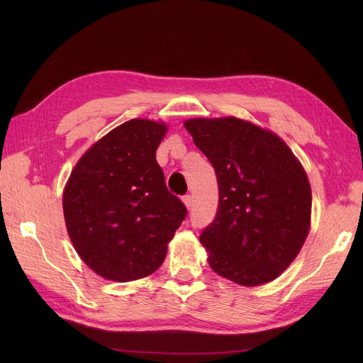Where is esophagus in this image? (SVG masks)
<instances>
[{
  "instance_id": "1",
  "label": "esophagus",
  "mask_w": 363,
  "mask_h": 363,
  "mask_svg": "<svg viewBox=\"0 0 363 363\" xmlns=\"http://www.w3.org/2000/svg\"><path fill=\"white\" fill-rule=\"evenodd\" d=\"M182 200H183V204L186 206V208H188V211H191V207H192V204H194V199H192V195H184Z\"/></svg>"
}]
</instances>
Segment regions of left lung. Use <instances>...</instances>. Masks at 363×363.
Listing matches in <instances>:
<instances>
[{"label":"left lung","instance_id":"1","mask_svg":"<svg viewBox=\"0 0 363 363\" xmlns=\"http://www.w3.org/2000/svg\"><path fill=\"white\" fill-rule=\"evenodd\" d=\"M218 179V211L200 242L218 276L240 286L276 280L311 230L312 191L300 160L280 136L245 119L184 121Z\"/></svg>","mask_w":363,"mask_h":363}]
</instances>
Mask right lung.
Returning <instances> with one entry per match:
<instances>
[{
    "instance_id": "obj_1",
    "label": "right lung",
    "mask_w": 363,
    "mask_h": 363,
    "mask_svg": "<svg viewBox=\"0 0 363 363\" xmlns=\"http://www.w3.org/2000/svg\"><path fill=\"white\" fill-rule=\"evenodd\" d=\"M167 131L160 121H127L84 152L65 184L71 242L106 280L125 283L155 272L188 213L156 160Z\"/></svg>"
}]
</instances>
